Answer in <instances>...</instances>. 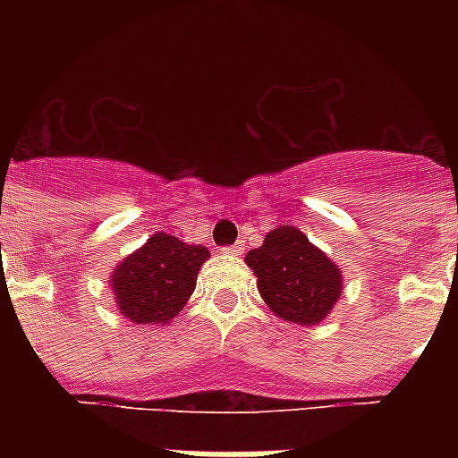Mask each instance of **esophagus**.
Wrapping results in <instances>:
<instances>
[{"label":"esophagus","mask_w":458,"mask_h":458,"mask_svg":"<svg viewBox=\"0 0 458 458\" xmlns=\"http://www.w3.org/2000/svg\"><path fill=\"white\" fill-rule=\"evenodd\" d=\"M242 251H244L242 242L230 244V247H223V254H242Z\"/></svg>","instance_id":"obj_1"}]
</instances>
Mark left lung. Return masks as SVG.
<instances>
[{
  "label": "left lung",
  "mask_w": 458,
  "mask_h": 458,
  "mask_svg": "<svg viewBox=\"0 0 458 458\" xmlns=\"http://www.w3.org/2000/svg\"><path fill=\"white\" fill-rule=\"evenodd\" d=\"M271 311L297 326H316L340 300L342 276L330 259L293 225H280L244 257Z\"/></svg>",
  "instance_id": "8db88e82"
}]
</instances>
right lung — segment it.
Wrapping results in <instances>:
<instances>
[{
  "mask_svg": "<svg viewBox=\"0 0 458 458\" xmlns=\"http://www.w3.org/2000/svg\"><path fill=\"white\" fill-rule=\"evenodd\" d=\"M207 259V247L157 233L111 276L118 311L142 326L171 320L194 293Z\"/></svg>",
  "mask_w": 458,
  "mask_h": 458,
  "instance_id": "1",
  "label": "right lung"
}]
</instances>
